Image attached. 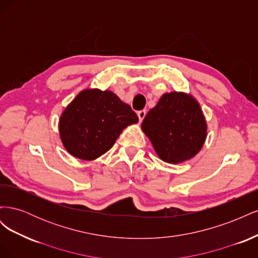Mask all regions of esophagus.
<instances>
[{"label":"esophagus","mask_w":258,"mask_h":258,"mask_svg":"<svg viewBox=\"0 0 258 258\" xmlns=\"http://www.w3.org/2000/svg\"><path fill=\"white\" fill-rule=\"evenodd\" d=\"M146 115V111L145 110H142V111H139L138 112V116H139V120L142 121L144 119V117Z\"/></svg>","instance_id":"1"}]
</instances>
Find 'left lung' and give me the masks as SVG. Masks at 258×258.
<instances>
[{
  "instance_id": "left-lung-1",
  "label": "left lung",
  "mask_w": 258,
  "mask_h": 258,
  "mask_svg": "<svg viewBox=\"0 0 258 258\" xmlns=\"http://www.w3.org/2000/svg\"><path fill=\"white\" fill-rule=\"evenodd\" d=\"M159 158L169 163L191 159L207 138V121L198 101L185 92L165 93L142 121Z\"/></svg>"
}]
</instances>
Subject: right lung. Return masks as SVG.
I'll return each mask as SVG.
<instances>
[{
	"mask_svg": "<svg viewBox=\"0 0 258 258\" xmlns=\"http://www.w3.org/2000/svg\"><path fill=\"white\" fill-rule=\"evenodd\" d=\"M139 117L114 92L84 89L59 119V134L66 150L82 160H95L105 154L122 130Z\"/></svg>",
	"mask_w": 258,
	"mask_h": 258,
	"instance_id": "obj_1",
	"label": "right lung"
}]
</instances>
